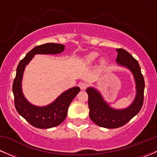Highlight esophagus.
<instances>
[{
    "mask_svg": "<svg viewBox=\"0 0 157 157\" xmlns=\"http://www.w3.org/2000/svg\"><path fill=\"white\" fill-rule=\"evenodd\" d=\"M79 86H80V90H86V87H87L88 84L86 83H83V82H82V83H80V85H79Z\"/></svg>",
    "mask_w": 157,
    "mask_h": 157,
    "instance_id": "1",
    "label": "esophagus"
}]
</instances>
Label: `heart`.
<instances>
[{"mask_svg":"<svg viewBox=\"0 0 157 157\" xmlns=\"http://www.w3.org/2000/svg\"><path fill=\"white\" fill-rule=\"evenodd\" d=\"M98 57H99V53H98V52H90V54H88V55H86V57H85V61H86V63H87V64H90V63H93V61H96V59ZM104 61H105V59H104V58H101L100 62L103 63Z\"/></svg>","mask_w":157,"mask_h":157,"instance_id":"b5f03b06","label":"heart"}]
</instances>
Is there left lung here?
Wrapping results in <instances>:
<instances>
[{"label": "left lung", "instance_id": "8db88e82", "mask_svg": "<svg viewBox=\"0 0 157 157\" xmlns=\"http://www.w3.org/2000/svg\"><path fill=\"white\" fill-rule=\"evenodd\" d=\"M116 51L118 52L117 64L127 67L134 75L136 83V96L134 100L128 108L115 109L109 106L97 90L93 87L86 89L90 119L97 125L105 128H117L127 124L140 112L144 102L145 83L138 62L124 49L117 48Z\"/></svg>", "mask_w": 157, "mask_h": 157}]
</instances>
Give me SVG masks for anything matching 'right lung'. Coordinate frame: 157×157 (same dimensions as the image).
<instances>
[{"label": "right lung", "instance_id": "1", "mask_svg": "<svg viewBox=\"0 0 157 157\" xmlns=\"http://www.w3.org/2000/svg\"><path fill=\"white\" fill-rule=\"evenodd\" d=\"M64 50V45L61 44L46 43L38 45L28 52L17 66L16 77L13 83L15 108L17 112L33 127L46 129L56 127L61 124L67 117L70 104L80 90L78 86L69 89L61 93L53 102L45 106L33 105L23 96L22 91L23 74L26 66L35 55H56Z\"/></svg>", "mask_w": 157, "mask_h": 157}]
</instances>
